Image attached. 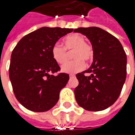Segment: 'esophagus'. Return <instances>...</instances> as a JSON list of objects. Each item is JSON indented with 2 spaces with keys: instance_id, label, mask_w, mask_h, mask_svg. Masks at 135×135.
<instances>
[{
  "instance_id": "obj_1",
  "label": "esophagus",
  "mask_w": 135,
  "mask_h": 135,
  "mask_svg": "<svg viewBox=\"0 0 135 135\" xmlns=\"http://www.w3.org/2000/svg\"><path fill=\"white\" fill-rule=\"evenodd\" d=\"M69 76H70V78H74V77H75V75L74 74H70Z\"/></svg>"
}]
</instances>
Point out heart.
<instances>
[{
  "label": "heart",
  "mask_w": 135,
  "mask_h": 135,
  "mask_svg": "<svg viewBox=\"0 0 135 135\" xmlns=\"http://www.w3.org/2000/svg\"><path fill=\"white\" fill-rule=\"evenodd\" d=\"M63 46L55 44L51 49V54L55 61L62 65L68 59V53H72L74 61L62 65L61 70L67 74H74L85 68V62L91 61L94 56V50L88 43L85 42L83 36L78 34H72L65 37L63 40Z\"/></svg>",
  "instance_id": "b5f03b06"
}]
</instances>
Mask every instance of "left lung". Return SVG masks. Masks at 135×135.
Here are the masks:
<instances>
[{
  "label": "left lung",
  "mask_w": 135,
  "mask_h": 135,
  "mask_svg": "<svg viewBox=\"0 0 135 135\" xmlns=\"http://www.w3.org/2000/svg\"><path fill=\"white\" fill-rule=\"evenodd\" d=\"M74 31L86 35L94 50L90 68L76 75L79 81L74 89L76 101L86 110H105L118 99L126 81V52L117 37L100 28H79Z\"/></svg>",
  "instance_id": "8db88e82"
}]
</instances>
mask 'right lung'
<instances>
[{
	"instance_id": "obj_1",
	"label": "right lung",
	"mask_w": 135,
	"mask_h": 135,
	"mask_svg": "<svg viewBox=\"0 0 135 135\" xmlns=\"http://www.w3.org/2000/svg\"><path fill=\"white\" fill-rule=\"evenodd\" d=\"M73 28L43 27L25 35L18 41L11 55L9 76L14 95L26 109L45 112L56 104L60 91L69 75L52 57L51 49Z\"/></svg>"
}]
</instances>
